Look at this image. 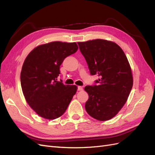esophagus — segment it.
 <instances>
[{
  "mask_svg": "<svg viewBox=\"0 0 155 155\" xmlns=\"http://www.w3.org/2000/svg\"><path fill=\"white\" fill-rule=\"evenodd\" d=\"M83 87H81V86H79L78 87V91H83Z\"/></svg>",
  "mask_w": 155,
  "mask_h": 155,
  "instance_id": "1",
  "label": "esophagus"
}]
</instances>
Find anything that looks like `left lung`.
<instances>
[{
    "label": "left lung",
    "mask_w": 155,
    "mask_h": 155,
    "mask_svg": "<svg viewBox=\"0 0 155 155\" xmlns=\"http://www.w3.org/2000/svg\"><path fill=\"white\" fill-rule=\"evenodd\" d=\"M92 75L97 74V85L86 86L87 113L100 121L112 119L124 107L133 85L132 70L123 50L105 39L78 43Z\"/></svg>",
    "instance_id": "1"
}]
</instances>
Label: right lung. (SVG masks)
I'll list each match as a JSON object with an SVG mask.
<instances>
[{
	"mask_svg": "<svg viewBox=\"0 0 155 155\" xmlns=\"http://www.w3.org/2000/svg\"><path fill=\"white\" fill-rule=\"evenodd\" d=\"M76 43L54 41L41 45L26 58L21 72V84L28 104L42 118L54 120L67 109L76 85L58 81L59 68L67 56L76 53Z\"/></svg>",
	"mask_w": 155,
	"mask_h": 155,
	"instance_id": "obj_1",
	"label": "right lung"
}]
</instances>
